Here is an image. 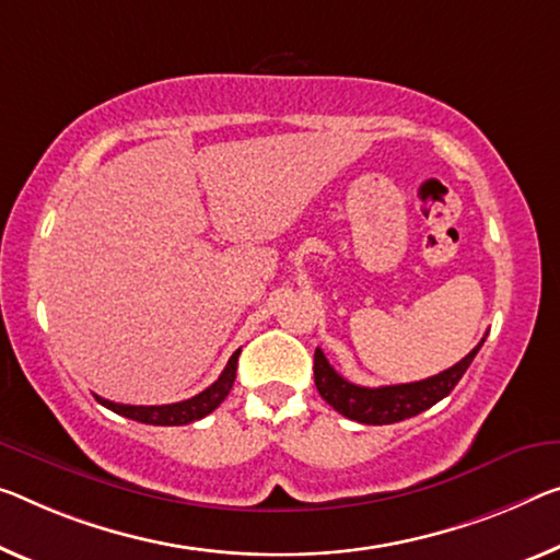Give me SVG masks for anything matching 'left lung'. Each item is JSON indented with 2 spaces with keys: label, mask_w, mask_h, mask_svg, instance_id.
<instances>
[{
  "label": "left lung",
  "mask_w": 560,
  "mask_h": 560,
  "mask_svg": "<svg viewBox=\"0 0 560 560\" xmlns=\"http://www.w3.org/2000/svg\"><path fill=\"white\" fill-rule=\"evenodd\" d=\"M486 338L472 348L460 363L443 370L433 377L418 383H402V385H383V388H363L346 381V377L335 373V368L328 363V358L323 355V350H315V385L317 393L323 395V400L332 406L340 416L365 425H390L398 420H406L418 416L428 408H433L438 400H443L458 381L466 373L472 358L478 355L480 346Z\"/></svg>",
  "instance_id": "left-lung-1"
}]
</instances>
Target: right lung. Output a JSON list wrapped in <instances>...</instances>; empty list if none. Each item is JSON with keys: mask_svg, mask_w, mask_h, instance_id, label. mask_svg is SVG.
<instances>
[{"mask_svg": "<svg viewBox=\"0 0 560 560\" xmlns=\"http://www.w3.org/2000/svg\"><path fill=\"white\" fill-rule=\"evenodd\" d=\"M237 352H232V358L228 360L225 370H222L218 381H214L210 388H205L202 393H197L190 400H179V402H170V406H122V402H112L94 395L97 402L102 406L115 410L117 416H125L130 420H137V423H148V425H187L195 423L220 406L222 400L228 398V393L232 390V383H235V373H237Z\"/></svg>", "mask_w": 560, "mask_h": 560, "instance_id": "1", "label": "right lung"}]
</instances>
